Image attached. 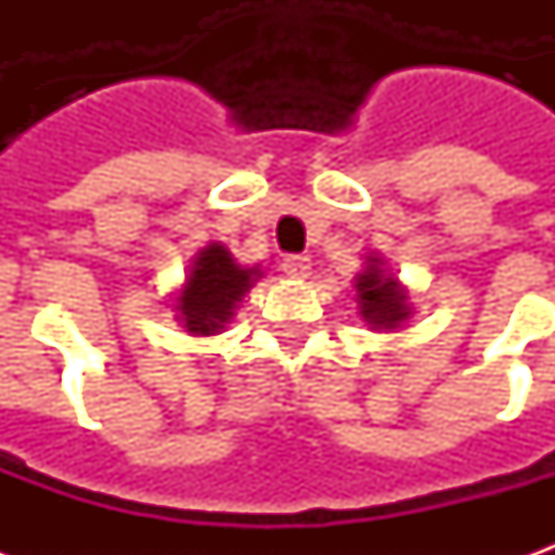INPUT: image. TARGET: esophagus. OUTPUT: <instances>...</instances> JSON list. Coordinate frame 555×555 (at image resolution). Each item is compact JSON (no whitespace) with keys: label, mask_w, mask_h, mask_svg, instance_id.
<instances>
[{"label":"esophagus","mask_w":555,"mask_h":555,"mask_svg":"<svg viewBox=\"0 0 555 555\" xmlns=\"http://www.w3.org/2000/svg\"><path fill=\"white\" fill-rule=\"evenodd\" d=\"M282 270L291 279H306L309 270H312V261H309V255H285L282 258Z\"/></svg>","instance_id":"obj_1"}]
</instances>
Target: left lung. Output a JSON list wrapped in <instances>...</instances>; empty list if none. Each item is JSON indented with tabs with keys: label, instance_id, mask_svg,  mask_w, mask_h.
<instances>
[{
	"label": "left lung",
	"instance_id": "1",
	"mask_svg": "<svg viewBox=\"0 0 555 555\" xmlns=\"http://www.w3.org/2000/svg\"><path fill=\"white\" fill-rule=\"evenodd\" d=\"M357 297H360V314L374 326H398L410 314L408 294L398 288L392 276H384L377 264H372L357 279Z\"/></svg>",
	"mask_w": 555,
	"mask_h": 555
}]
</instances>
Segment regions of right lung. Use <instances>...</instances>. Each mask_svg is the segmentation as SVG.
<instances>
[{
    "label": "right lung",
    "instance_id": "add662e5",
    "mask_svg": "<svg viewBox=\"0 0 555 555\" xmlns=\"http://www.w3.org/2000/svg\"><path fill=\"white\" fill-rule=\"evenodd\" d=\"M255 276H258V270L255 267L243 270L234 264L225 246H219V243L205 246L193 261L186 288L178 300V312H181L186 330L198 333V336L219 333L231 318L234 302L246 294Z\"/></svg>",
    "mask_w": 555,
    "mask_h": 555
}]
</instances>
